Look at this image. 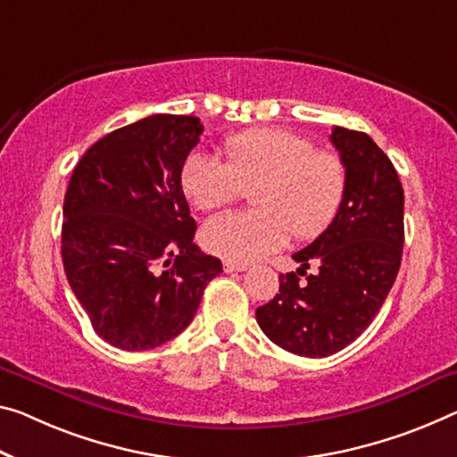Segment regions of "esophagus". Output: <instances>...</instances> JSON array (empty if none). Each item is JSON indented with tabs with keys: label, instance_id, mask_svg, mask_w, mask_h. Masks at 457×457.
I'll list each match as a JSON object with an SVG mask.
<instances>
[{
	"label": "esophagus",
	"instance_id": "obj_1",
	"mask_svg": "<svg viewBox=\"0 0 457 457\" xmlns=\"http://www.w3.org/2000/svg\"><path fill=\"white\" fill-rule=\"evenodd\" d=\"M247 270V263H237V262H224V271L233 273V271H245Z\"/></svg>",
	"mask_w": 457,
	"mask_h": 457
}]
</instances>
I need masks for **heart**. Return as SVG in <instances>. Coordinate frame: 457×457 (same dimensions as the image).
<instances>
[{"label":"heart","mask_w":457,"mask_h":457,"mask_svg":"<svg viewBox=\"0 0 457 457\" xmlns=\"http://www.w3.org/2000/svg\"><path fill=\"white\" fill-rule=\"evenodd\" d=\"M227 163L206 153L187 155L181 187L195 208L210 210L251 189L247 212H222L202 227V243L214 255L249 263L287 241L314 238L339 212L347 167L335 151L317 149L290 130H247L224 138Z\"/></svg>","instance_id":"obj_1"}]
</instances>
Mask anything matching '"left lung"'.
I'll list each match as a JSON object with an SVG mask.
<instances>
[{"instance_id":"8db88e82","label":"left lung","mask_w":457,"mask_h":457,"mask_svg":"<svg viewBox=\"0 0 457 457\" xmlns=\"http://www.w3.org/2000/svg\"><path fill=\"white\" fill-rule=\"evenodd\" d=\"M331 143L347 167L339 212L294 253L298 273H282L279 294L255 312L276 345L304 357L333 355L366 331L403 259L404 192L392 161L366 132L335 126ZM312 261L320 273L300 280Z\"/></svg>"}]
</instances>
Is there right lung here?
<instances>
[{"instance_id":"obj_1","label":"right lung","mask_w":457,"mask_h":457,"mask_svg":"<svg viewBox=\"0 0 457 457\" xmlns=\"http://www.w3.org/2000/svg\"><path fill=\"white\" fill-rule=\"evenodd\" d=\"M202 130L195 116H146L91 145L69 179L62 265L94 331L118 349L178 337L222 271L220 259L194 243L181 189Z\"/></svg>"}]
</instances>
